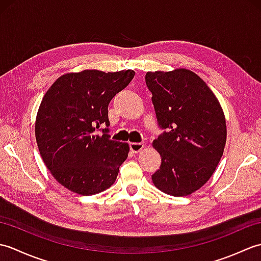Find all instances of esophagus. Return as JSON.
Wrapping results in <instances>:
<instances>
[{"label": "esophagus", "mask_w": 261, "mask_h": 261, "mask_svg": "<svg viewBox=\"0 0 261 261\" xmlns=\"http://www.w3.org/2000/svg\"><path fill=\"white\" fill-rule=\"evenodd\" d=\"M143 148H145V143H141V142H131L130 143L131 151L135 152V153L142 151Z\"/></svg>", "instance_id": "esophagus-1"}]
</instances>
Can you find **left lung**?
Returning <instances> with one entry per match:
<instances>
[{
    "label": "left lung",
    "instance_id": "8db88e82",
    "mask_svg": "<svg viewBox=\"0 0 261 261\" xmlns=\"http://www.w3.org/2000/svg\"><path fill=\"white\" fill-rule=\"evenodd\" d=\"M146 84L158 125L165 131L152 142L162 165L151 176L159 191L187 196L206 182L226 142L223 110L214 93L194 71H148Z\"/></svg>",
    "mask_w": 261,
    "mask_h": 261
}]
</instances>
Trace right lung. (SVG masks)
Returning a JSON list of instances; mask_svg holds the SVG:
<instances>
[{"instance_id": "obj_1", "label": "right lung", "mask_w": 261, "mask_h": 261, "mask_svg": "<svg viewBox=\"0 0 261 261\" xmlns=\"http://www.w3.org/2000/svg\"><path fill=\"white\" fill-rule=\"evenodd\" d=\"M134 77L131 69L68 73L42 97L35 126L39 152L54 178L67 190L94 195L113 185L130 148L110 139L108 107Z\"/></svg>"}]
</instances>
